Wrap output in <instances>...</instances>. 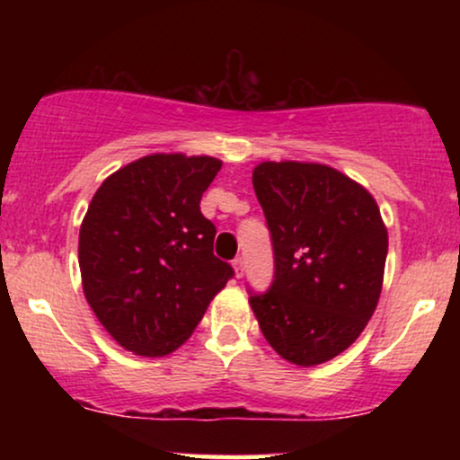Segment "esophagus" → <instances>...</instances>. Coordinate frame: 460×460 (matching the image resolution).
Returning <instances> with one entry per match:
<instances>
[{
  "label": "esophagus",
  "mask_w": 460,
  "mask_h": 460,
  "mask_svg": "<svg viewBox=\"0 0 460 460\" xmlns=\"http://www.w3.org/2000/svg\"><path fill=\"white\" fill-rule=\"evenodd\" d=\"M234 270H235V277L242 279V274H244V260H242V257H235L234 260Z\"/></svg>",
  "instance_id": "esophagus-1"
}]
</instances>
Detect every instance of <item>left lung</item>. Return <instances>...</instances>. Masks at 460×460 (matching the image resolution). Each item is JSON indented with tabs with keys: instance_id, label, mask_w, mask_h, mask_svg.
<instances>
[{
	"instance_id": "obj_1",
	"label": "left lung",
	"mask_w": 460,
	"mask_h": 460,
	"mask_svg": "<svg viewBox=\"0 0 460 460\" xmlns=\"http://www.w3.org/2000/svg\"><path fill=\"white\" fill-rule=\"evenodd\" d=\"M252 188L274 252L268 292H251L263 337L311 367L344 352L376 309L387 229L366 188L324 164L263 162Z\"/></svg>"
}]
</instances>
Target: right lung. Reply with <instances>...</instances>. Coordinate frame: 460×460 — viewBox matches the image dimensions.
Segmentation results:
<instances>
[{
    "instance_id": "add662e5",
    "label": "right lung",
    "mask_w": 460,
    "mask_h": 460,
    "mask_svg": "<svg viewBox=\"0 0 460 460\" xmlns=\"http://www.w3.org/2000/svg\"><path fill=\"white\" fill-rule=\"evenodd\" d=\"M223 162L153 153L110 175L79 229L88 305L125 350L164 357L192 335L234 268L214 255L200 197Z\"/></svg>"
}]
</instances>
